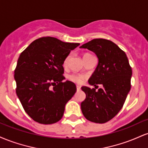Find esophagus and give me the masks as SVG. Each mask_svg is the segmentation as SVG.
<instances>
[{"mask_svg": "<svg viewBox=\"0 0 148 148\" xmlns=\"http://www.w3.org/2000/svg\"><path fill=\"white\" fill-rule=\"evenodd\" d=\"M76 90H77V91H79L81 90V86H76Z\"/></svg>", "mask_w": 148, "mask_h": 148, "instance_id": "1", "label": "esophagus"}]
</instances>
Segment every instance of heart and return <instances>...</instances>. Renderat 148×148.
Returning <instances> with one entry per match:
<instances>
[{"label":"heart","mask_w":148,"mask_h":148,"mask_svg":"<svg viewBox=\"0 0 148 148\" xmlns=\"http://www.w3.org/2000/svg\"><path fill=\"white\" fill-rule=\"evenodd\" d=\"M88 55H90V54L89 53L84 54V57L86 56H88ZM70 58H71V54H69V55H68L67 57L65 58V59H64V62H63L64 66L67 65ZM67 79H68L69 81H72V82H73V83H75V84H82L83 81H84V76L82 75H80V74H70V75L68 76Z\"/></svg>","instance_id":"heart-1"}]
</instances>
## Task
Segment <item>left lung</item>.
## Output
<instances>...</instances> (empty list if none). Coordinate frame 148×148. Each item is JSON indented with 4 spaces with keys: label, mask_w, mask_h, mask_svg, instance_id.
I'll return each mask as SVG.
<instances>
[{
    "label": "left lung",
    "mask_w": 148,
    "mask_h": 148,
    "mask_svg": "<svg viewBox=\"0 0 148 148\" xmlns=\"http://www.w3.org/2000/svg\"><path fill=\"white\" fill-rule=\"evenodd\" d=\"M80 48L94 52L98 58L97 66L88 80L89 84L103 86L97 91L87 86L81 87L86 95L81 103V111L90 121L105 123L123 108L131 89L132 67L126 53L110 40L95 39Z\"/></svg>",
    "instance_id": "8db88e82"
}]
</instances>
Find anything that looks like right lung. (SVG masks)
<instances>
[{
    "label": "right lung",
    "instance_id": "add662e5",
    "mask_svg": "<svg viewBox=\"0 0 148 148\" xmlns=\"http://www.w3.org/2000/svg\"><path fill=\"white\" fill-rule=\"evenodd\" d=\"M79 45L41 37L19 56L14 70L16 92L23 109L35 122L50 125L62 118L66 103L76 92L72 81L62 82L65 79L62 64Z\"/></svg>",
    "mask_w": 148,
    "mask_h": 148
}]
</instances>
